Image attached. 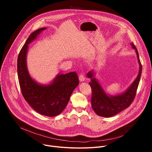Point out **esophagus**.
Here are the masks:
<instances>
[{"mask_svg":"<svg viewBox=\"0 0 152 152\" xmlns=\"http://www.w3.org/2000/svg\"><path fill=\"white\" fill-rule=\"evenodd\" d=\"M79 80H80V82L83 81V80H85V76H84V75L82 74V73H81V74L79 75Z\"/></svg>","mask_w":152,"mask_h":152,"instance_id":"obj_1","label":"esophagus"}]
</instances>
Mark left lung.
Instances as JSON below:
<instances>
[{
    "instance_id": "left-lung-1",
    "label": "left lung",
    "mask_w": 152,
    "mask_h": 152,
    "mask_svg": "<svg viewBox=\"0 0 152 152\" xmlns=\"http://www.w3.org/2000/svg\"><path fill=\"white\" fill-rule=\"evenodd\" d=\"M132 45L137 52L140 70L137 79L125 93L116 96H108L96 79L93 78V73L90 72L87 74V76L91 79L89 83L92 90V108L99 116L110 117L116 115L131 105L135 97L142 73V65L137 48L132 43Z\"/></svg>"
}]
</instances>
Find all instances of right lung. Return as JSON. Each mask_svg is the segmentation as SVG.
<instances>
[{
  "label": "right lung",
  "instance_id": "obj_1",
  "mask_svg": "<svg viewBox=\"0 0 152 152\" xmlns=\"http://www.w3.org/2000/svg\"><path fill=\"white\" fill-rule=\"evenodd\" d=\"M45 29L42 28L32 32L21 49L17 58V73L21 93L27 102L38 113L54 117L66 108L79 84V79L76 72H70L58 75L49 85L42 86L30 77L26 62L28 45Z\"/></svg>",
  "mask_w": 152,
  "mask_h": 152
}]
</instances>
